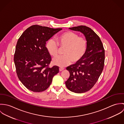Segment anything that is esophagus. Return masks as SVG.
Instances as JSON below:
<instances>
[{
    "label": "esophagus",
    "instance_id": "esophagus-1",
    "mask_svg": "<svg viewBox=\"0 0 124 124\" xmlns=\"http://www.w3.org/2000/svg\"><path fill=\"white\" fill-rule=\"evenodd\" d=\"M63 70H64V68H62V67H60V68H59V71H63Z\"/></svg>",
    "mask_w": 124,
    "mask_h": 124
}]
</instances>
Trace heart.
<instances>
[{"mask_svg": "<svg viewBox=\"0 0 124 124\" xmlns=\"http://www.w3.org/2000/svg\"><path fill=\"white\" fill-rule=\"evenodd\" d=\"M58 42L60 48H65L63 56L53 59V64L64 67L71 62L75 64L81 61L86 53L87 43L86 40L71 31H66L60 36ZM46 49L52 56L56 57L59 53L58 44L53 39H49L46 45Z\"/></svg>", "mask_w": 124, "mask_h": 124, "instance_id": "b5f03b06", "label": "heart"}]
</instances>
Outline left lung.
Returning a JSON list of instances; mask_svg holds the SVG:
<instances>
[{"label": "left lung", "instance_id": "8db88e82", "mask_svg": "<svg viewBox=\"0 0 124 124\" xmlns=\"http://www.w3.org/2000/svg\"><path fill=\"white\" fill-rule=\"evenodd\" d=\"M69 29L79 31L84 35L87 48L81 61L66 68L70 72V77L65 82V85L72 92L83 93L94 86L103 70L105 50L99 37L91 28L79 26Z\"/></svg>", "mask_w": 124, "mask_h": 124}]
</instances>
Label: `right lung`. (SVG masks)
<instances>
[{
    "instance_id": "1",
    "label": "right lung",
    "mask_w": 124,
    "mask_h": 124,
    "mask_svg": "<svg viewBox=\"0 0 124 124\" xmlns=\"http://www.w3.org/2000/svg\"><path fill=\"white\" fill-rule=\"evenodd\" d=\"M62 29L33 25L26 29L18 39L14 61L18 78L29 90L40 92L48 88L59 67H49L51 57L46 41Z\"/></svg>"
}]
</instances>
